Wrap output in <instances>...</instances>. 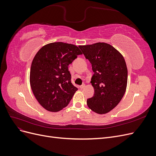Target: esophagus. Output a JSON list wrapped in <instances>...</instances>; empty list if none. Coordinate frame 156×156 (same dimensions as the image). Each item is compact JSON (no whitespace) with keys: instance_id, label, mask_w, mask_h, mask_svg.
I'll use <instances>...</instances> for the list:
<instances>
[{"instance_id":"esophagus-1","label":"esophagus","mask_w":156,"mask_h":156,"mask_svg":"<svg viewBox=\"0 0 156 156\" xmlns=\"http://www.w3.org/2000/svg\"><path fill=\"white\" fill-rule=\"evenodd\" d=\"M84 87H85V84H83L82 85L80 86V88H81V89H83V88H84Z\"/></svg>"}]
</instances>
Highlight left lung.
Segmentation results:
<instances>
[{"label": "left lung", "instance_id": "1", "mask_svg": "<svg viewBox=\"0 0 156 156\" xmlns=\"http://www.w3.org/2000/svg\"><path fill=\"white\" fill-rule=\"evenodd\" d=\"M92 64L94 74L90 83L94 96L87 100L88 107L98 114L113 109L123 98L127 83L125 60L115 48L106 43L79 45Z\"/></svg>", "mask_w": 156, "mask_h": 156}]
</instances>
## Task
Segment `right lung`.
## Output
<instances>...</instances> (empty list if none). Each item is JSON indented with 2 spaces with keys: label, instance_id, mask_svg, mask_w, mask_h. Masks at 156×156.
Segmentation results:
<instances>
[{
  "label": "right lung",
  "instance_id": "right-lung-1",
  "mask_svg": "<svg viewBox=\"0 0 156 156\" xmlns=\"http://www.w3.org/2000/svg\"><path fill=\"white\" fill-rule=\"evenodd\" d=\"M81 54L76 45L54 42L42 47L35 55L30 68V87L46 110L58 112L69 104L77 88L71 81L68 66Z\"/></svg>",
  "mask_w": 156,
  "mask_h": 156
}]
</instances>
